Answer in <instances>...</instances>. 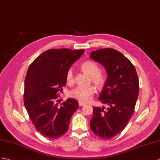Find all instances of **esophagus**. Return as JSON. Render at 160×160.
Listing matches in <instances>:
<instances>
[{"mask_svg":"<svg viewBox=\"0 0 160 160\" xmlns=\"http://www.w3.org/2000/svg\"><path fill=\"white\" fill-rule=\"evenodd\" d=\"M79 105L80 106V107H82V106H84V105H86V103H82V102H79Z\"/></svg>","mask_w":160,"mask_h":160,"instance_id":"1","label":"esophagus"}]
</instances>
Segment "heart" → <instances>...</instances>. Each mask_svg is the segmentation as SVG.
<instances>
[{"instance_id":"1","label":"heart","mask_w":160,"mask_h":160,"mask_svg":"<svg viewBox=\"0 0 160 160\" xmlns=\"http://www.w3.org/2000/svg\"><path fill=\"white\" fill-rule=\"evenodd\" d=\"M81 69L91 78V81L98 88H101L106 82L107 78L105 73L100 72V68L95 61L88 60L81 64ZM66 81L69 84L74 82V77L72 69H69L66 73ZM95 93V88L92 86L82 88L77 87L69 91V95L78 101L87 102L91 100Z\"/></svg>"}]
</instances>
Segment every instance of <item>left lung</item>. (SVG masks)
<instances>
[{"mask_svg": "<svg viewBox=\"0 0 160 160\" xmlns=\"http://www.w3.org/2000/svg\"><path fill=\"white\" fill-rule=\"evenodd\" d=\"M90 57L102 64L108 73L99 97L108 108H93L90 126L97 137L109 140L124 129L133 115L139 89L137 73L130 60L113 48L92 51Z\"/></svg>", "mask_w": 160, "mask_h": 160, "instance_id": "obj_1", "label": "left lung"}]
</instances>
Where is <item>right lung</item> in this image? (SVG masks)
I'll list each match as a JSON object with an SVG mask.
<instances>
[{
  "label": "right lung",
  "mask_w": 160,
  "mask_h": 160,
  "mask_svg": "<svg viewBox=\"0 0 160 160\" xmlns=\"http://www.w3.org/2000/svg\"><path fill=\"white\" fill-rule=\"evenodd\" d=\"M84 49L52 48L43 52L28 68L23 101L31 121L44 137L57 139L67 132L78 102L69 98L58 105L59 91L66 85V73Z\"/></svg>",
  "instance_id": "1"
}]
</instances>
